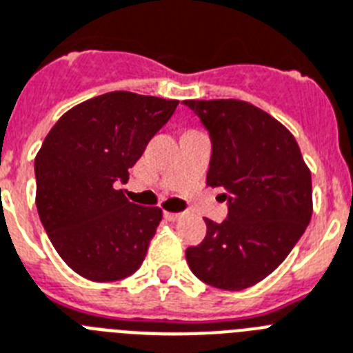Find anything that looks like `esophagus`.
Returning <instances> with one entry per match:
<instances>
[{
    "mask_svg": "<svg viewBox=\"0 0 353 353\" xmlns=\"http://www.w3.org/2000/svg\"><path fill=\"white\" fill-rule=\"evenodd\" d=\"M167 221H177V219H181V214H176V212H165L163 214Z\"/></svg>",
    "mask_w": 353,
    "mask_h": 353,
    "instance_id": "34e87169",
    "label": "esophagus"
}]
</instances>
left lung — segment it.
I'll return each mask as SVG.
<instances>
[{"label":"left lung","mask_w":353,"mask_h":353,"mask_svg":"<svg viewBox=\"0 0 353 353\" xmlns=\"http://www.w3.org/2000/svg\"><path fill=\"white\" fill-rule=\"evenodd\" d=\"M212 143L206 185L221 188L228 214L205 219L206 236L186 248L203 283L245 290L270 276L312 217V176L296 137L261 108L237 99L183 101Z\"/></svg>","instance_id":"obj_1"}]
</instances>
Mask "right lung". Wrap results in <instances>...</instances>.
Here are the masks:
<instances>
[{
  "instance_id": "1",
  "label": "right lung",
  "mask_w": 353,
  "mask_h": 353,
  "mask_svg": "<svg viewBox=\"0 0 353 353\" xmlns=\"http://www.w3.org/2000/svg\"><path fill=\"white\" fill-rule=\"evenodd\" d=\"M176 99L108 92L68 110L34 161L36 206L61 259L79 276L108 283L132 276L147 256L163 212L134 205L127 183Z\"/></svg>"
}]
</instances>
